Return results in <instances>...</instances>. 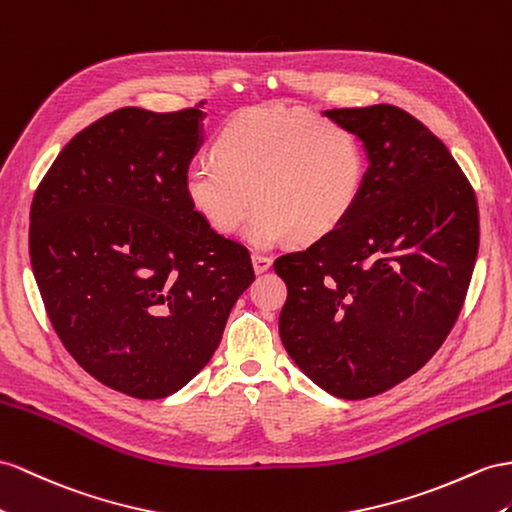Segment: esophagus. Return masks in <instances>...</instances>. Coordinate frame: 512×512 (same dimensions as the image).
Listing matches in <instances>:
<instances>
[{
    "label": "esophagus",
    "instance_id": "obj_1",
    "mask_svg": "<svg viewBox=\"0 0 512 512\" xmlns=\"http://www.w3.org/2000/svg\"><path fill=\"white\" fill-rule=\"evenodd\" d=\"M251 259H253V270H255L257 274L266 272V270L272 266V259L266 257V255H261V253H253Z\"/></svg>",
    "mask_w": 512,
    "mask_h": 512
}]
</instances>
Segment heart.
<instances>
[{"instance_id": "b5f03b06", "label": "heart", "mask_w": 512, "mask_h": 512, "mask_svg": "<svg viewBox=\"0 0 512 512\" xmlns=\"http://www.w3.org/2000/svg\"><path fill=\"white\" fill-rule=\"evenodd\" d=\"M214 157L183 173L192 209L220 235L246 227L266 248L292 238L318 242L346 222L365 181V151L344 125L307 110L259 106L235 114L214 140Z\"/></svg>"}]
</instances>
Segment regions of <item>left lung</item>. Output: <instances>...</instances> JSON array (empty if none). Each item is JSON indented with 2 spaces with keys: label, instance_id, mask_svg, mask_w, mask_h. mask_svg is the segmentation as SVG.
Returning a JSON list of instances; mask_svg holds the SVG:
<instances>
[{
  "label": "left lung",
  "instance_id": "8db88e82",
  "mask_svg": "<svg viewBox=\"0 0 512 512\" xmlns=\"http://www.w3.org/2000/svg\"><path fill=\"white\" fill-rule=\"evenodd\" d=\"M368 155L339 229L274 261L287 285V355L335 398L378 396L424 368L452 331L474 272L478 203L448 147L396 106L326 110Z\"/></svg>",
  "mask_w": 512,
  "mask_h": 512
}]
</instances>
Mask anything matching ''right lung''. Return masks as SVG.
<instances>
[{
	"instance_id": "1",
	"label": "right lung",
	"mask_w": 512,
	"mask_h": 512,
	"mask_svg": "<svg viewBox=\"0 0 512 512\" xmlns=\"http://www.w3.org/2000/svg\"><path fill=\"white\" fill-rule=\"evenodd\" d=\"M199 108L106 114L60 151L32 201V270L60 342L99 383L140 400L205 368L255 281L246 246L183 192L203 144Z\"/></svg>"
}]
</instances>
